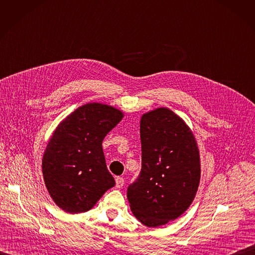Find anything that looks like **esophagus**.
I'll return each mask as SVG.
<instances>
[{"label": "esophagus", "mask_w": 255, "mask_h": 255, "mask_svg": "<svg viewBox=\"0 0 255 255\" xmlns=\"http://www.w3.org/2000/svg\"><path fill=\"white\" fill-rule=\"evenodd\" d=\"M124 185V178L123 177H117L116 178V186L118 189H121Z\"/></svg>", "instance_id": "34e87169"}]
</instances>
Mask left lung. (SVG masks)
Masks as SVG:
<instances>
[{
    "label": "left lung",
    "mask_w": 255,
    "mask_h": 255,
    "mask_svg": "<svg viewBox=\"0 0 255 255\" xmlns=\"http://www.w3.org/2000/svg\"><path fill=\"white\" fill-rule=\"evenodd\" d=\"M141 171L127 198L133 215L148 228L164 226L190 207L201 178L200 151L195 135L167 108L140 119Z\"/></svg>",
    "instance_id": "1"
}]
</instances>
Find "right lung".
I'll use <instances>...</instances> for the list:
<instances>
[{
  "label": "right lung",
  "instance_id": "right-lung-1",
  "mask_svg": "<svg viewBox=\"0 0 255 255\" xmlns=\"http://www.w3.org/2000/svg\"><path fill=\"white\" fill-rule=\"evenodd\" d=\"M124 117L100 103L79 107L57 125L42 160L48 193L69 213L86 212L115 186L103 150V140Z\"/></svg>",
  "mask_w": 255,
  "mask_h": 255
}]
</instances>
